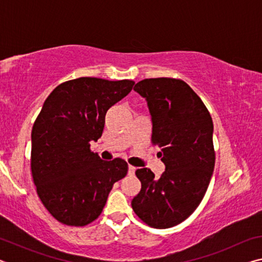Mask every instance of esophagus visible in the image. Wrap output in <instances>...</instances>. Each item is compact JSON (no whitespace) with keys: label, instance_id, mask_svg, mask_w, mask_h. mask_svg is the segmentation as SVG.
Instances as JSON below:
<instances>
[{"label":"esophagus","instance_id":"esophagus-1","mask_svg":"<svg viewBox=\"0 0 262 262\" xmlns=\"http://www.w3.org/2000/svg\"><path fill=\"white\" fill-rule=\"evenodd\" d=\"M135 170H136V167H134L133 165H128V174H129V176L134 174Z\"/></svg>","mask_w":262,"mask_h":262}]
</instances>
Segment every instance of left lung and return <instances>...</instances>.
Returning <instances> with one entry per match:
<instances>
[{"mask_svg":"<svg viewBox=\"0 0 262 262\" xmlns=\"http://www.w3.org/2000/svg\"><path fill=\"white\" fill-rule=\"evenodd\" d=\"M134 90L145 98L152 122L151 142L162 149L165 171L137 168L141 190L133 199L135 214L155 229L181 223L200 205L215 166L214 125L200 97L181 79L147 78Z\"/></svg>","mask_w":262,"mask_h":262,"instance_id":"8db88e82","label":"left lung"}]
</instances>
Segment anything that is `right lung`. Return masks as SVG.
Returning <instances> with one entry per match:
<instances>
[{"label": "right lung", "mask_w": 262, "mask_h": 262, "mask_svg": "<svg viewBox=\"0 0 262 262\" xmlns=\"http://www.w3.org/2000/svg\"><path fill=\"white\" fill-rule=\"evenodd\" d=\"M134 84L79 77L57 85L43 103L31 134V171L42 205L61 223L84 227L98 219L114 183L127 174L123 159L103 161L90 142Z\"/></svg>", "instance_id": "1"}]
</instances>
